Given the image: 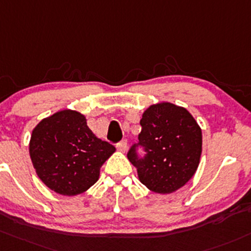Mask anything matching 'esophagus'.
<instances>
[{
    "label": "esophagus",
    "instance_id": "obj_1",
    "mask_svg": "<svg viewBox=\"0 0 251 251\" xmlns=\"http://www.w3.org/2000/svg\"><path fill=\"white\" fill-rule=\"evenodd\" d=\"M117 148H118L119 151L125 152L126 149H127V141H126V139H123V141H120L117 144Z\"/></svg>",
    "mask_w": 251,
    "mask_h": 251
}]
</instances>
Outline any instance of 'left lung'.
I'll list each match as a JSON object with an SVG mask.
<instances>
[{"instance_id":"obj_1","label":"left lung","mask_w":251,"mask_h":251,"mask_svg":"<svg viewBox=\"0 0 251 251\" xmlns=\"http://www.w3.org/2000/svg\"><path fill=\"white\" fill-rule=\"evenodd\" d=\"M138 143L127 152L142 184L157 194H171L192 178L202 152V131L183 107L152 104L141 119ZM146 154L141 157L136 150Z\"/></svg>"}]
</instances>
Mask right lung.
<instances>
[{"mask_svg": "<svg viewBox=\"0 0 251 251\" xmlns=\"http://www.w3.org/2000/svg\"><path fill=\"white\" fill-rule=\"evenodd\" d=\"M114 151V146L92 133L83 114L70 109L43 119L30 141L37 176L65 196L79 195L94 185L101 166Z\"/></svg>", "mask_w": 251, "mask_h": 251, "instance_id": "right-lung-1", "label": "right lung"}]
</instances>
